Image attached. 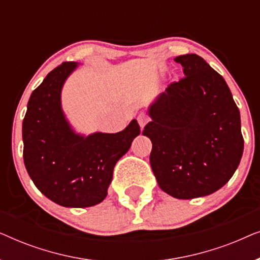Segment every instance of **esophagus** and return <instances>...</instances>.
<instances>
[{"instance_id":"1","label":"esophagus","mask_w":260,"mask_h":260,"mask_svg":"<svg viewBox=\"0 0 260 260\" xmlns=\"http://www.w3.org/2000/svg\"><path fill=\"white\" fill-rule=\"evenodd\" d=\"M137 122L141 127H143L149 122V116L145 112H140L137 115Z\"/></svg>"}]
</instances>
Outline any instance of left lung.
Here are the masks:
<instances>
[{
    "label": "left lung",
    "mask_w": 260,
    "mask_h": 260,
    "mask_svg": "<svg viewBox=\"0 0 260 260\" xmlns=\"http://www.w3.org/2000/svg\"><path fill=\"white\" fill-rule=\"evenodd\" d=\"M175 61L184 77L150 106V166L158 186L176 199L206 197L229 182L244 150L240 112L230 87L201 56Z\"/></svg>",
    "instance_id": "1"
}]
</instances>
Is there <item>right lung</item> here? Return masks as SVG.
Here are the masks:
<instances>
[{
	"mask_svg": "<svg viewBox=\"0 0 260 260\" xmlns=\"http://www.w3.org/2000/svg\"><path fill=\"white\" fill-rule=\"evenodd\" d=\"M76 62H62L35 88L22 123L23 161L30 179L63 207H91L104 200L116 163L141 133L131 120L117 134H74L63 116L60 92Z\"/></svg>",
	"mask_w": 260,
	"mask_h": 260,
	"instance_id": "obj_1",
	"label": "right lung"
}]
</instances>
